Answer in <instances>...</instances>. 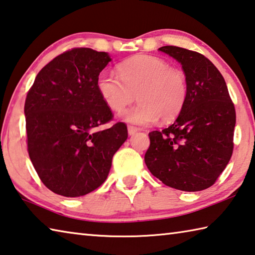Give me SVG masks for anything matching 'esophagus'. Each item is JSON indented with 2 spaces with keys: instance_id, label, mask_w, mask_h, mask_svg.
I'll return each mask as SVG.
<instances>
[{
  "instance_id": "34e87169",
  "label": "esophagus",
  "mask_w": 255,
  "mask_h": 255,
  "mask_svg": "<svg viewBox=\"0 0 255 255\" xmlns=\"http://www.w3.org/2000/svg\"><path fill=\"white\" fill-rule=\"evenodd\" d=\"M138 131V128L137 127H133V126H128V135L129 136H132L135 135V133Z\"/></svg>"
}]
</instances>
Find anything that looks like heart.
Masks as SVG:
<instances>
[{"label":"heart","mask_w":255,"mask_h":255,"mask_svg":"<svg viewBox=\"0 0 255 255\" xmlns=\"http://www.w3.org/2000/svg\"><path fill=\"white\" fill-rule=\"evenodd\" d=\"M118 75L108 70L97 78V90L107 107L120 113L133 100L139 104L122 114L123 120L146 126L159 118L172 122L187 100L188 85L185 72L170 67L164 59L136 55L118 64Z\"/></svg>","instance_id":"obj_1"}]
</instances>
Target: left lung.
Wrapping results in <instances>:
<instances>
[{"instance_id":"left-lung-1","label":"left lung","mask_w":255,"mask_h":255,"mask_svg":"<svg viewBox=\"0 0 255 255\" xmlns=\"http://www.w3.org/2000/svg\"><path fill=\"white\" fill-rule=\"evenodd\" d=\"M158 50L182 64L188 95L173 125L149 132L145 163L169 187L203 191L215 183L232 156L234 105L223 76L204 55L174 45Z\"/></svg>"}]
</instances>
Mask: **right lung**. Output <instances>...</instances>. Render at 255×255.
<instances>
[{
	"label": "right lung",
	"mask_w": 255,
	"mask_h": 255,
	"mask_svg": "<svg viewBox=\"0 0 255 255\" xmlns=\"http://www.w3.org/2000/svg\"><path fill=\"white\" fill-rule=\"evenodd\" d=\"M112 61L107 52L76 48L41 69L27 92V151L50 191L79 197L103 184L128 137L124 123L97 130L113 113L97 90V78Z\"/></svg>",
	"instance_id": "1"
}]
</instances>
